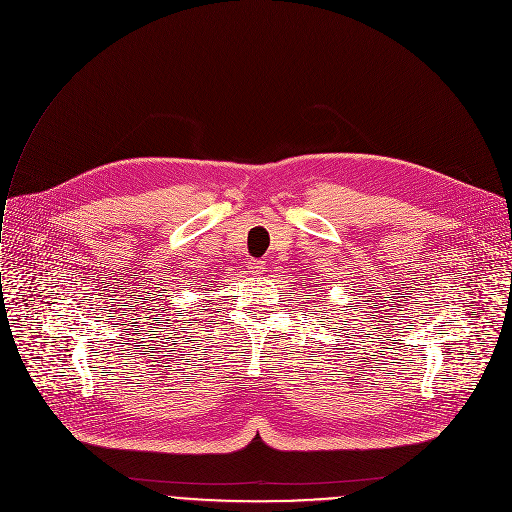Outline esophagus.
Wrapping results in <instances>:
<instances>
[{"label":"esophagus","mask_w":512,"mask_h":512,"mask_svg":"<svg viewBox=\"0 0 512 512\" xmlns=\"http://www.w3.org/2000/svg\"><path fill=\"white\" fill-rule=\"evenodd\" d=\"M248 270H250L252 274H262V272H264V260L250 258V260H248Z\"/></svg>","instance_id":"obj_1"}]
</instances>
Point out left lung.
<instances>
[{"label":"left lung","mask_w":512,"mask_h":512,"mask_svg":"<svg viewBox=\"0 0 512 512\" xmlns=\"http://www.w3.org/2000/svg\"><path fill=\"white\" fill-rule=\"evenodd\" d=\"M325 296H327V294H325Z\"/></svg>","instance_id":"8db88e82"}]
</instances>
